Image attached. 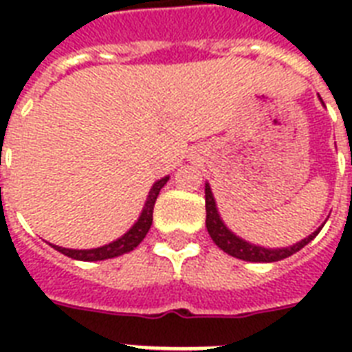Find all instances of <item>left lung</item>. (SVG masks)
Masks as SVG:
<instances>
[{"label":"left lung","instance_id":"left-lung-1","mask_svg":"<svg viewBox=\"0 0 352 352\" xmlns=\"http://www.w3.org/2000/svg\"><path fill=\"white\" fill-rule=\"evenodd\" d=\"M204 199H206V228H208L210 237L214 239V243L219 246L221 250L230 254V256L243 259V261H252V263H274L281 261L285 257L292 256L298 250H301L303 246L309 245L318 234L322 230L323 226H320L316 232H312L309 237L301 239L300 243H296L287 248H265V246L252 245L248 241L241 239L239 235H235L228 226L223 223L217 206H215L214 193L210 190V184L206 182L204 186Z\"/></svg>","mask_w":352,"mask_h":352}]
</instances>
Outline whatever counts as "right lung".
<instances>
[{
	"instance_id": "1",
	"label": "right lung",
	"mask_w": 352,
	"mask_h": 352,
	"mask_svg": "<svg viewBox=\"0 0 352 352\" xmlns=\"http://www.w3.org/2000/svg\"><path fill=\"white\" fill-rule=\"evenodd\" d=\"M170 181V177H164L153 184V188L149 190L148 201L144 204L142 214L137 219V223L126 232V234L118 237L117 241H113L109 245L98 246V248H91V250H73V248H63V246L51 245L54 250L62 252L63 256L73 257V259H78V261H104V259H111V257H118L122 254H127L131 252L133 248H137L142 239L146 237L148 230L151 228V223H153V206L155 201L159 197V192L162 190L166 182Z\"/></svg>"
}]
</instances>
